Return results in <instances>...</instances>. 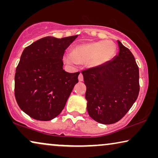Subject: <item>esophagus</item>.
Wrapping results in <instances>:
<instances>
[{"label":"esophagus","mask_w":158,"mask_h":158,"mask_svg":"<svg viewBox=\"0 0 158 158\" xmlns=\"http://www.w3.org/2000/svg\"><path fill=\"white\" fill-rule=\"evenodd\" d=\"M78 80H79V81H83V75L81 73H80L79 75H78Z\"/></svg>","instance_id":"34e87169"}]
</instances>
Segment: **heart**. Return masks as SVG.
I'll return each instance as SVG.
<instances>
[{"label":"heart","mask_w":158,"mask_h":158,"mask_svg":"<svg viewBox=\"0 0 158 158\" xmlns=\"http://www.w3.org/2000/svg\"><path fill=\"white\" fill-rule=\"evenodd\" d=\"M116 48L111 42H94L77 44L73 47V54L65 55L69 64L84 63L89 61L90 66H98L110 61L115 55Z\"/></svg>","instance_id":"b5f03b06"}]
</instances>
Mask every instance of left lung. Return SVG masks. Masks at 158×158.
Masks as SVG:
<instances>
[{"label":"left lung","mask_w":158,"mask_h":158,"mask_svg":"<svg viewBox=\"0 0 158 158\" xmlns=\"http://www.w3.org/2000/svg\"><path fill=\"white\" fill-rule=\"evenodd\" d=\"M119 52L112 60L83 70L88 114L103 124L124 117L139 92V68L130 50L118 41Z\"/></svg>","instance_id":"1"}]
</instances>
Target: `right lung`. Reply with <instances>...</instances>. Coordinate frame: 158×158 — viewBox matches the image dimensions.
<instances>
[{
    "label": "right lung",
    "mask_w": 158,
    "mask_h": 158,
    "mask_svg": "<svg viewBox=\"0 0 158 158\" xmlns=\"http://www.w3.org/2000/svg\"><path fill=\"white\" fill-rule=\"evenodd\" d=\"M77 36H46L23 49L16 70L14 91L19 106L30 117L49 121L64 109L80 72L64 71L62 58Z\"/></svg>",
    "instance_id": "1"
}]
</instances>
